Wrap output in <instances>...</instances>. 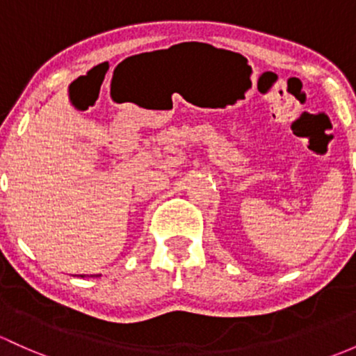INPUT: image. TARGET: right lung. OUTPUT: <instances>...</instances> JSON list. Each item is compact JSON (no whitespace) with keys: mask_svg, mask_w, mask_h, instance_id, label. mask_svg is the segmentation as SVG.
<instances>
[{"mask_svg":"<svg viewBox=\"0 0 356 356\" xmlns=\"http://www.w3.org/2000/svg\"><path fill=\"white\" fill-rule=\"evenodd\" d=\"M90 276H99V275H90ZM80 278H85V275H80Z\"/></svg>","mask_w":356,"mask_h":356,"instance_id":"obj_1","label":"right lung"}]
</instances>
